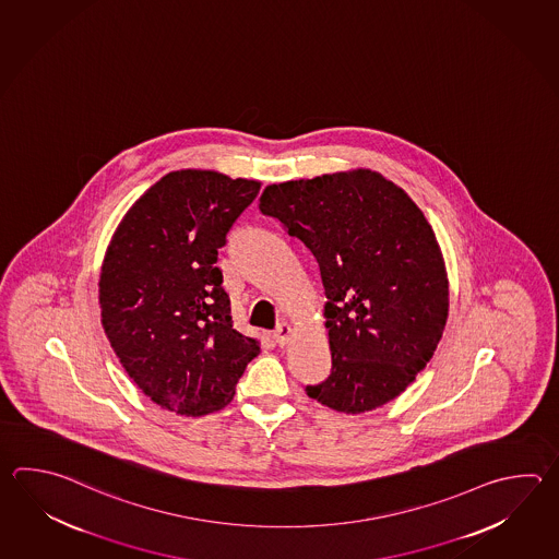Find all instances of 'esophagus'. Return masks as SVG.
Returning a JSON list of instances; mask_svg holds the SVG:
<instances>
[{
	"instance_id": "1",
	"label": "esophagus",
	"mask_w": 559,
	"mask_h": 559,
	"mask_svg": "<svg viewBox=\"0 0 559 559\" xmlns=\"http://www.w3.org/2000/svg\"><path fill=\"white\" fill-rule=\"evenodd\" d=\"M290 334H293V331H290V326H288L286 322L278 324V326H276V331L273 332L274 344H278V346H286L288 341H290Z\"/></svg>"
}]
</instances>
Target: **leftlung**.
<instances>
[{
	"label": "left lung",
	"mask_w": 559,
	"mask_h": 559,
	"mask_svg": "<svg viewBox=\"0 0 559 559\" xmlns=\"http://www.w3.org/2000/svg\"><path fill=\"white\" fill-rule=\"evenodd\" d=\"M259 209L319 262L332 368L308 396L346 414L400 396L430 362L450 305L424 213L370 169L269 185Z\"/></svg>",
	"instance_id": "8db88e82"
}]
</instances>
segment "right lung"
<instances>
[{
    "label": "right lung",
    "instance_id": "1",
    "mask_svg": "<svg viewBox=\"0 0 559 559\" xmlns=\"http://www.w3.org/2000/svg\"><path fill=\"white\" fill-rule=\"evenodd\" d=\"M261 182L217 171L165 175L115 230L99 276L107 338L143 394L165 411L225 408L261 346L233 329L218 249Z\"/></svg>",
    "mask_w": 559,
    "mask_h": 559
}]
</instances>
